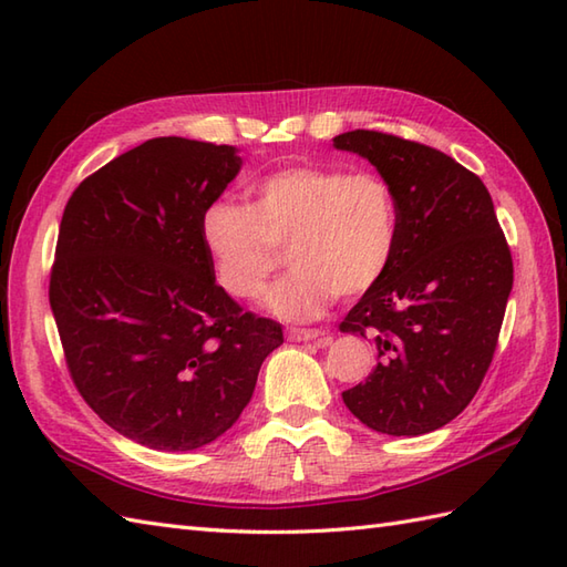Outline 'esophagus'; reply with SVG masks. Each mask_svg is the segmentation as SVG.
<instances>
[{"mask_svg": "<svg viewBox=\"0 0 567 567\" xmlns=\"http://www.w3.org/2000/svg\"><path fill=\"white\" fill-rule=\"evenodd\" d=\"M287 339L290 341H297V343H307V341H315V343H321L327 346L331 341L329 333H323L321 329H287Z\"/></svg>", "mask_w": 567, "mask_h": 567, "instance_id": "34e87169", "label": "esophagus"}]
</instances>
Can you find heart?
<instances>
[{"label":"heart","instance_id":"obj_1","mask_svg":"<svg viewBox=\"0 0 567 567\" xmlns=\"http://www.w3.org/2000/svg\"><path fill=\"white\" fill-rule=\"evenodd\" d=\"M202 246L224 290L256 299L290 246L292 272L265 295L287 321L319 317L336 295L355 297L382 280L400 238L392 185L380 173L295 165L252 187V204L219 197L199 216Z\"/></svg>","mask_w":567,"mask_h":567}]
</instances>
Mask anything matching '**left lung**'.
Returning a JSON list of instances; mask_svg holds the SVG:
<instances>
[{"label":"left lung","instance_id":"left-lung-1","mask_svg":"<svg viewBox=\"0 0 567 567\" xmlns=\"http://www.w3.org/2000/svg\"><path fill=\"white\" fill-rule=\"evenodd\" d=\"M333 146L375 165L400 212L388 272L341 321L378 355L343 402L372 431L421 436L453 421L483 384L514 282L512 252L483 179L451 155L365 128Z\"/></svg>","mask_w":567,"mask_h":567}]
</instances>
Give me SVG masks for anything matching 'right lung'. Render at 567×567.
I'll return each instance as SVG.
<instances>
[{
  "label": "right lung",
  "instance_id": "obj_1",
  "mask_svg": "<svg viewBox=\"0 0 567 567\" xmlns=\"http://www.w3.org/2000/svg\"><path fill=\"white\" fill-rule=\"evenodd\" d=\"M234 146L151 138L72 192L51 270L70 378L104 424L195 451L236 424L282 327L216 285L199 216L238 175Z\"/></svg>",
  "mask_w": 567,
  "mask_h": 567
}]
</instances>
